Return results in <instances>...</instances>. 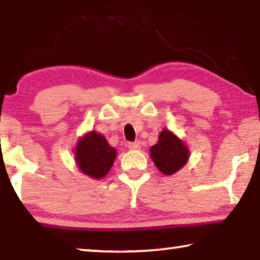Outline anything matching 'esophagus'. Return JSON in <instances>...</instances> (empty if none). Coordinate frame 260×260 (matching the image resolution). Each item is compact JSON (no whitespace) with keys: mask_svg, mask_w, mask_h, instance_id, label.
Listing matches in <instances>:
<instances>
[{"mask_svg":"<svg viewBox=\"0 0 260 260\" xmlns=\"http://www.w3.org/2000/svg\"><path fill=\"white\" fill-rule=\"evenodd\" d=\"M140 147H141V143L139 142V141L128 143V148L131 149V150H138V149H140Z\"/></svg>","mask_w":260,"mask_h":260,"instance_id":"obj_1","label":"esophagus"}]
</instances>
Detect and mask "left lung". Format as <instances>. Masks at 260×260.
Listing matches in <instances>:
<instances>
[{"label":"left lung","mask_w":260,"mask_h":260,"mask_svg":"<svg viewBox=\"0 0 260 260\" xmlns=\"http://www.w3.org/2000/svg\"><path fill=\"white\" fill-rule=\"evenodd\" d=\"M150 156L161 173L171 175L186 164L189 151L177 136L164 129L159 134L158 142L151 147Z\"/></svg>","instance_id":"1"}]
</instances>
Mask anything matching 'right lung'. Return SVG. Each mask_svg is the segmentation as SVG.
I'll return each instance as SVG.
<instances>
[{
	"label": "right lung",
	"instance_id": "obj_1",
	"mask_svg": "<svg viewBox=\"0 0 260 260\" xmlns=\"http://www.w3.org/2000/svg\"><path fill=\"white\" fill-rule=\"evenodd\" d=\"M116 155V149L109 146L103 135L95 132L86 134L79 141L76 151L79 169L94 179H101L107 175Z\"/></svg>",
	"mask_w": 260,
	"mask_h": 260
}]
</instances>
